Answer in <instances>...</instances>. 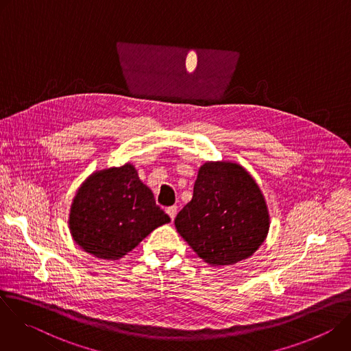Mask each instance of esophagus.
Returning a JSON list of instances; mask_svg holds the SVG:
<instances>
[{
    "mask_svg": "<svg viewBox=\"0 0 351 351\" xmlns=\"http://www.w3.org/2000/svg\"><path fill=\"white\" fill-rule=\"evenodd\" d=\"M167 214H168V215H169V218L173 221V219H175V217H176V214H178V207H176V206L168 207V208H167Z\"/></svg>",
    "mask_w": 351,
    "mask_h": 351,
    "instance_id": "1",
    "label": "esophagus"
}]
</instances>
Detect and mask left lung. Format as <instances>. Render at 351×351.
<instances>
[{"instance_id": "1", "label": "left lung", "mask_w": 351, "mask_h": 351, "mask_svg": "<svg viewBox=\"0 0 351 351\" xmlns=\"http://www.w3.org/2000/svg\"><path fill=\"white\" fill-rule=\"evenodd\" d=\"M175 226L207 264L232 265L252 257L264 243L269 214L258 184L243 167L206 162Z\"/></svg>"}]
</instances>
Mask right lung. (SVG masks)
Returning a JSON list of instances; mask_svg holds the SVG:
<instances>
[{"label":"right lung","instance_id":"1","mask_svg":"<svg viewBox=\"0 0 351 351\" xmlns=\"http://www.w3.org/2000/svg\"><path fill=\"white\" fill-rule=\"evenodd\" d=\"M171 218L132 164L90 175L79 187L69 214L73 240L103 260H119Z\"/></svg>","mask_w":351,"mask_h":351}]
</instances>
